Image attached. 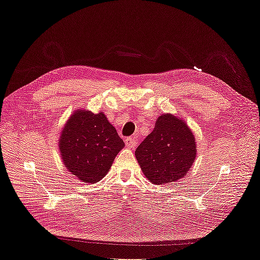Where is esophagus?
<instances>
[{
	"instance_id": "1",
	"label": "esophagus",
	"mask_w": 260,
	"mask_h": 260,
	"mask_svg": "<svg viewBox=\"0 0 260 260\" xmlns=\"http://www.w3.org/2000/svg\"><path fill=\"white\" fill-rule=\"evenodd\" d=\"M138 145V139L136 137H132V138H128L125 139V146H127L128 148H136Z\"/></svg>"
}]
</instances>
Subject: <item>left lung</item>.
Segmentation results:
<instances>
[{
    "label": "left lung",
    "mask_w": 260,
    "mask_h": 260,
    "mask_svg": "<svg viewBox=\"0 0 260 260\" xmlns=\"http://www.w3.org/2000/svg\"><path fill=\"white\" fill-rule=\"evenodd\" d=\"M196 153L195 136L187 123L178 116L162 114L136 149V157L147 180L160 185L187 175Z\"/></svg>",
    "instance_id": "obj_1"
}]
</instances>
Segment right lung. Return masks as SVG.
<instances>
[{
  "instance_id": "add662e5",
  "label": "right lung",
  "mask_w": 260,
  "mask_h": 260,
  "mask_svg": "<svg viewBox=\"0 0 260 260\" xmlns=\"http://www.w3.org/2000/svg\"><path fill=\"white\" fill-rule=\"evenodd\" d=\"M124 143L103 112L76 109L61 129L58 148L69 172L84 183H95L112 167Z\"/></svg>"
}]
</instances>
